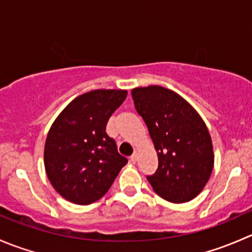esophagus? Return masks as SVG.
Listing matches in <instances>:
<instances>
[{
  "label": "esophagus",
  "instance_id": "obj_1",
  "mask_svg": "<svg viewBox=\"0 0 252 252\" xmlns=\"http://www.w3.org/2000/svg\"><path fill=\"white\" fill-rule=\"evenodd\" d=\"M136 159H138V154H136V152H134V154L130 156V162L131 163H135Z\"/></svg>",
  "mask_w": 252,
  "mask_h": 252
}]
</instances>
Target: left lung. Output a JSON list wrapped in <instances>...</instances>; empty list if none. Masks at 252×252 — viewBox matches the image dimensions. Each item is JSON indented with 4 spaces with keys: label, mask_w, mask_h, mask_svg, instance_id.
I'll return each instance as SVG.
<instances>
[{
    "label": "left lung",
    "mask_w": 252,
    "mask_h": 252,
    "mask_svg": "<svg viewBox=\"0 0 252 252\" xmlns=\"http://www.w3.org/2000/svg\"><path fill=\"white\" fill-rule=\"evenodd\" d=\"M131 96L158 157V167L147 180L167 201H190L204 189L213 168L212 141L204 121L182 96L162 86L133 89Z\"/></svg>",
    "instance_id": "1"
}]
</instances>
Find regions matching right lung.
I'll list each match as a JSON object with an SVG mask.
<instances>
[{
	"label": "right lung",
	"mask_w": 252,
	"mask_h": 252,
	"mask_svg": "<svg viewBox=\"0 0 252 252\" xmlns=\"http://www.w3.org/2000/svg\"><path fill=\"white\" fill-rule=\"evenodd\" d=\"M126 97V90L89 91L53 122L45 144V168L52 187L68 201H97L128 162L106 133L108 119Z\"/></svg>",
	"instance_id": "add662e5"
}]
</instances>
